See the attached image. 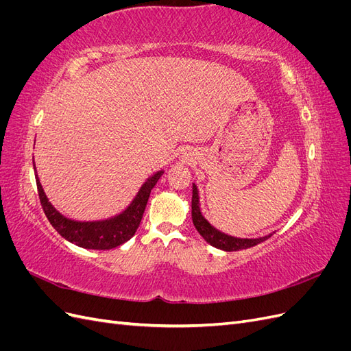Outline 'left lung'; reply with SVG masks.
I'll list each match as a JSON object with an SVG mask.
<instances>
[{"mask_svg": "<svg viewBox=\"0 0 351 351\" xmlns=\"http://www.w3.org/2000/svg\"><path fill=\"white\" fill-rule=\"evenodd\" d=\"M192 219L196 230L199 231V234L204 237L210 246H214L217 249L226 250V252H236V250H243V249H249L256 246V244L268 240L272 234L263 236L259 239H239V237H232L226 234L219 230H217L214 226H210L208 219L202 215L200 210V200H199V190L196 184H193V196H192Z\"/></svg>", "mask_w": 351, "mask_h": 351, "instance_id": "8db88e82", "label": "left lung"}]
</instances>
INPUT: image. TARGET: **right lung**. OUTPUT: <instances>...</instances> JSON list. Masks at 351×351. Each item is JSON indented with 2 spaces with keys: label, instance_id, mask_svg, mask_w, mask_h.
Masks as SVG:
<instances>
[{
  "label": "right lung",
  "instance_id": "right-lung-1",
  "mask_svg": "<svg viewBox=\"0 0 351 351\" xmlns=\"http://www.w3.org/2000/svg\"><path fill=\"white\" fill-rule=\"evenodd\" d=\"M162 174L164 171L161 169V171H158L147 178L142 184L139 192H137V195L134 196V199L132 200V204L127 206L121 214L108 219H102V221L82 222V221H74V219L66 218L64 215H61L54 206H52V204L48 200L44 192V189L40 186L39 177L36 174V168H35V178H36L40 205L45 212L48 221L51 222V226L58 231V234L61 237H64L70 243H74L76 246H80L83 249H93V250L114 249L134 236V232L137 228H139V224L142 221L147 199H149V195H151V190L155 187L156 182L161 178Z\"/></svg>",
  "mask_w": 351,
  "mask_h": 351
}]
</instances>
